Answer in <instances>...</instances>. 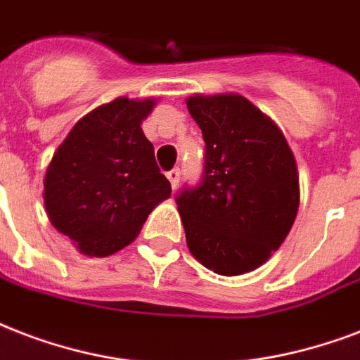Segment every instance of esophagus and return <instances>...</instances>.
<instances>
[{"label":"esophagus","instance_id":"esophagus-1","mask_svg":"<svg viewBox=\"0 0 360 360\" xmlns=\"http://www.w3.org/2000/svg\"><path fill=\"white\" fill-rule=\"evenodd\" d=\"M167 178H169V182H171L172 188H176L178 180H180V171H178V169H172V171L167 172Z\"/></svg>","mask_w":360,"mask_h":360}]
</instances>
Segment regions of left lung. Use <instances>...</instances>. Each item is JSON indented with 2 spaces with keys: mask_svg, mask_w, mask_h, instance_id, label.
<instances>
[{
  "mask_svg": "<svg viewBox=\"0 0 360 360\" xmlns=\"http://www.w3.org/2000/svg\"><path fill=\"white\" fill-rule=\"evenodd\" d=\"M186 105L206 144L202 180L176 195L186 242L216 274H246L293 227L297 161L280 127L246 97L193 96Z\"/></svg>",
  "mask_w": 360,
  "mask_h": 360,
  "instance_id": "obj_1",
  "label": "left lung"
}]
</instances>
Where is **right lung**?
<instances>
[{"mask_svg":"<svg viewBox=\"0 0 360 360\" xmlns=\"http://www.w3.org/2000/svg\"><path fill=\"white\" fill-rule=\"evenodd\" d=\"M155 99L118 97L80 118L44 174L50 224L80 253L107 257L135 240L171 182L160 172L142 133Z\"/></svg>","mask_w":360,"mask_h":360,"instance_id":"obj_1","label":"right lung"}]
</instances>
